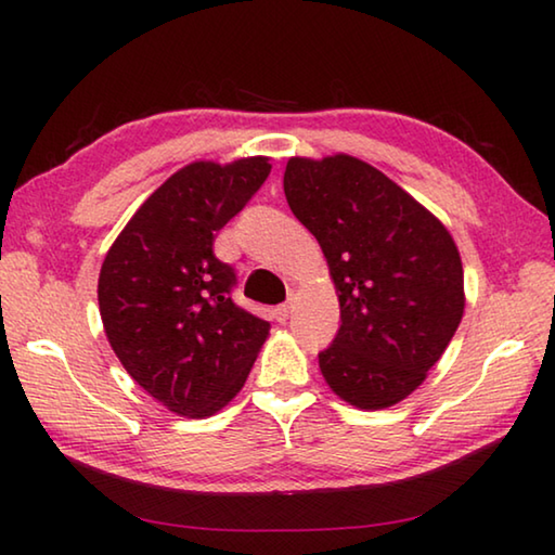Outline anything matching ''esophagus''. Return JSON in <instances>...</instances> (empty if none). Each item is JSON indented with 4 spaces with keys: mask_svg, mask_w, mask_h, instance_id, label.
I'll use <instances>...</instances> for the list:
<instances>
[{
    "mask_svg": "<svg viewBox=\"0 0 555 555\" xmlns=\"http://www.w3.org/2000/svg\"><path fill=\"white\" fill-rule=\"evenodd\" d=\"M294 298H296V291H288V298H286V304H281V306H276V321L279 323H286L288 321V315H291V308H294Z\"/></svg>",
    "mask_w": 555,
    "mask_h": 555,
    "instance_id": "esophagus-1",
    "label": "esophagus"
}]
</instances>
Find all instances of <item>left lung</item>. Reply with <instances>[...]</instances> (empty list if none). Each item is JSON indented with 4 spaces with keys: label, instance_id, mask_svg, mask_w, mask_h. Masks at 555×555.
I'll list each match as a JSON object with an SVG mask.
<instances>
[{
    "label": "left lung",
    "instance_id": "left-lung-1",
    "mask_svg": "<svg viewBox=\"0 0 555 555\" xmlns=\"http://www.w3.org/2000/svg\"><path fill=\"white\" fill-rule=\"evenodd\" d=\"M291 212L321 244L340 331L318 354L337 397L377 411L406 399L453 340L465 311L463 261L434 212L360 158L291 156Z\"/></svg>",
    "mask_w": 555,
    "mask_h": 555
}]
</instances>
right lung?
Masks as SVG:
<instances>
[{
  "label": "right lung",
  "instance_id": "right-lung-1",
  "mask_svg": "<svg viewBox=\"0 0 555 555\" xmlns=\"http://www.w3.org/2000/svg\"><path fill=\"white\" fill-rule=\"evenodd\" d=\"M267 156L193 162L142 203L100 269L98 300L112 350L168 411L218 413L249 377L269 323L232 300L234 271L215 234L267 181Z\"/></svg>",
  "mask_w": 555,
  "mask_h": 555
}]
</instances>
